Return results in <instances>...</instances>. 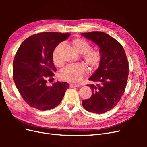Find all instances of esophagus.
<instances>
[{"label": "esophagus", "instance_id": "obj_1", "mask_svg": "<svg viewBox=\"0 0 147 147\" xmlns=\"http://www.w3.org/2000/svg\"><path fill=\"white\" fill-rule=\"evenodd\" d=\"M80 86L78 84H70V88H78Z\"/></svg>", "mask_w": 147, "mask_h": 147}]
</instances>
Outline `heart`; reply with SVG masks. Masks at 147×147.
Here are the masks:
<instances>
[{
    "label": "heart",
    "instance_id": "heart-1",
    "mask_svg": "<svg viewBox=\"0 0 147 147\" xmlns=\"http://www.w3.org/2000/svg\"><path fill=\"white\" fill-rule=\"evenodd\" d=\"M72 45L77 52L82 54L83 61L90 68L94 70L100 66L102 59V53L99 49L91 48V45L85 40L81 38H76L73 40ZM63 47V44L60 43L57 45L53 53V59L55 65L62 66L63 62L59 57L60 49ZM88 72L86 66L83 64L76 65H69L62 70L59 76L61 80L73 83H79L85 76Z\"/></svg>",
    "mask_w": 147,
    "mask_h": 147
}]
</instances>
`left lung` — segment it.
<instances>
[{"label": "left lung", "instance_id": "8db88e82", "mask_svg": "<svg viewBox=\"0 0 147 147\" xmlns=\"http://www.w3.org/2000/svg\"><path fill=\"white\" fill-rule=\"evenodd\" d=\"M82 35L96 43L102 53L99 67L89 78L96 83L89 84L92 94L90 99L82 101V105L90 112L103 113L117 105L125 91L128 61L121 43L110 35L98 31Z\"/></svg>", "mask_w": 147, "mask_h": 147}]
</instances>
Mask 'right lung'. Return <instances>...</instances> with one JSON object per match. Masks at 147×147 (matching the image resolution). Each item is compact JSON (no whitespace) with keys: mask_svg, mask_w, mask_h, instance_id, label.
<instances>
[{"mask_svg":"<svg viewBox=\"0 0 147 147\" xmlns=\"http://www.w3.org/2000/svg\"><path fill=\"white\" fill-rule=\"evenodd\" d=\"M69 33L42 32L31 35L21 43L13 65L15 85L24 100L39 110H50L59 105L69 88L67 82L47 86V80L55 75L53 53Z\"/></svg>","mask_w":147,"mask_h":147,"instance_id":"1","label":"right lung"}]
</instances>
